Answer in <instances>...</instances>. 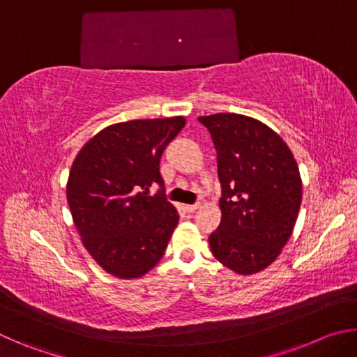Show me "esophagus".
Wrapping results in <instances>:
<instances>
[{"instance_id": "obj_1", "label": "esophagus", "mask_w": 357, "mask_h": 357, "mask_svg": "<svg viewBox=\"0 0 357 357\" xmlns=\"http://www.w3.org/2000/svg\"><path fill=\"white\" fill-rule=\"evenodd\" d=\"M200 208V203H195V204H185L184 209L187 211V213H195V211Z\"/></svg>"}]
</instances>
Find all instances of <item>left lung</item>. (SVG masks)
Returning a JSON list of instances; mask_svg holds the SVG:
<instances>
[{"mask_svg": "<svg viewBox=\"0 0 357 357\" xmlns=\"http://www.w3.org/2000/svg\"><path fill=\"white\" fill-rule=\"evenodd\" d=\"M198 121L214 142L222 184V220L209 236L211 250L234 273H259L275 261L293 233L302 202L298 164L261 121L236 113Z\"/></svg>", "mask_w": 357, "mask_h": 357, "instance_id": "1", "label": "left lung"}]
</instances>
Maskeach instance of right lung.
<instances>
[{
    "instance_id": "right-lung-1",
    "label": "right lung",
    "mask_w": 357,
    "mask_h": 357,
    "mask_svg": "<svg viewBox=\"0 0 357 357\" xmlns=\"http://www.w3.org/2000/svg\"><path fill=\"white\" fill-rule=\"evenodd\" d=\"M183 116L134 119L96 134L77 154L68 203L84 249L118 279H138L164 257L179 215L164 197L159 165ZM157 182L162 189L148 196Z\"/></svg>"
}]
</instances>
